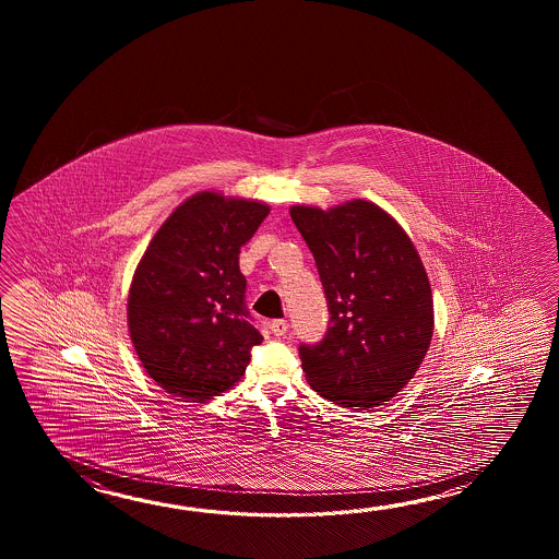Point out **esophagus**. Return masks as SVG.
<instances>
[{
  "instance_id": "1",
  "label": "esophagus",
  "mask_w": 559,
  "mask_h": 559,
  "mask_svg": "<svg viewBox=\"0 0 559 559\" xmlns=\"http://www.w3.org/2000/svg\"><path fill=\"white\" fill-rule=\"evenodd\" d=\"M287 328H289V325H287V321L285 320H274L270 323V330H272V333L277 335V337H280V335H285Z\"/></svg>"
}]
</instances>
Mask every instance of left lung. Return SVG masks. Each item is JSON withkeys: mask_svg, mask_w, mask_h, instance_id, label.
Returning a JSON list of instances; mask_svg holds the SVG:
<instances>
[{"mask_svg": "<svg viewBox=\"0 0 559 559\" xmlns=\"http://www.w3.org/2000/svg\"><path fill=\"white\" fill-rule=\"evenodd\" d=\"M328 299V332L299 345L309 385L347 407L390 402L414 378L433 333L428 274L412 239L376 203L330 212L294 205Z\"/></svg>", "mask_w": 559, "mask_h": 559, "instance_id": "8db88e82", "label": "left lung"}]
</instances>
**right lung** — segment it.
Returning <instances> with one entry per match:
<instances>
[{
  "mask_svg": "<svg viewBox=\"0 0 559 559\" xmlns=\"http://www.w3.org/2000/svg\"><path fill=\"white\" fill-rule=\"evenodd\" d=\"M270 214L265 203L202 191L157 229L138 265L128 323L150 378L193 402L246 373L262 333L250 323L239 250Z\"/></svg>",
  "mask_w": 559,
  "mask_h": 559,
  "instance_id": "right-lung-1",
  "label": "right lung"
}]
</instances>
